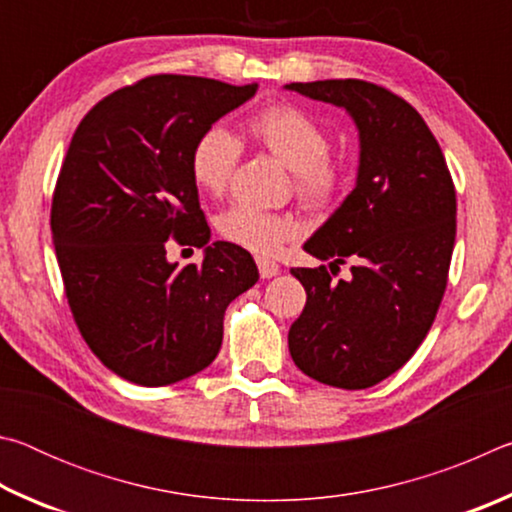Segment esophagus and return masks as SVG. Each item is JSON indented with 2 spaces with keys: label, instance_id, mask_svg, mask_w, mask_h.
<instances>
[{
  "label": "esophagus",
  "instance_id": "1",
  "mask_svg": "<svg viewBox=\"0 0 512 512\" xmlns=\"http://www.w3.org/2000/svg\"><path fill=\"white\" fill-rule=\"evenodd\" d=\"M257 268H259V275L262 277H275L280 273V264L273 262V259H266V257H257Z\"/></svg>",
  "mask_w": 512,
  "mask_h": 512
}]
</instances>
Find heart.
<instances>
[{
  "instance_id": "obj_1",
  "label": "heart",
  "mask_w": 512,
  "mask_h": 512,
  "mask_svg": "<svg viewBox=\"0 0 512 512\" xmlns=\"http://www.w3.org/2000/svg\"><path fill=\"white\" fill-rule=\"evenodd\" d=\"M246 133L250 142L293 171V189L302 205L323 212L339 201L348 183V171L341 160L329 155V135L314 115L293 103H273L248 119ZM239 158L241 144L237 137L214 124L194 142L189 171L203 192L221 194L228 187ZM216 228L223 239L257 255H275L298 235V223L291 216L264 212L250 205H232L219 216Z\"/></svg>"
}]
</instances>
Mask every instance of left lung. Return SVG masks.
<instances>
[{"mask_svg": "<svg viewBox=\"0 0 512 512\" xmlns=\"http://www.w3.org/2000/svg\"><path fill=\"white\" fill-rule=\"evenodd\" d=\"M287 90L345 108L359 128L357 187L305 244L332 264L291 268L307 305L289 329L305 375L359 391L400 370L433 325L456 239V189L420 112L391 90L359 79ZM345 261L353 275L334 281Z\"/></svg>", "mask_w": 512, "mask_h": 512, "instance_id": "obj_1", "label": "left lung"}]
</instances>
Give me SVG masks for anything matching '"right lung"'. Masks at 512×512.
Returning a JSON list of instances; mask_svg holds the SVG:
<instances>
[{
  "mask_svg": "<svg viewBox=\"0 0 512 512\" xmlns=\"http://www.w3.org/2000/svg\"><path fill=\"white\" fill-rule=\"evenodd\" d=\"M257 83L155 74L101 99L69 142L51 235L79 332L101 363L140 386L210 366L223 314L259 280L230 241H210L189 171L194 142L255 97ZM169 240L206 248L203 265L166 262Z\"/></svg>",
  "mask_w": 512,
  "mask_h": 512,
  "instance_id": "obj_1",
  "label": "right lung"
}]
</instances>
